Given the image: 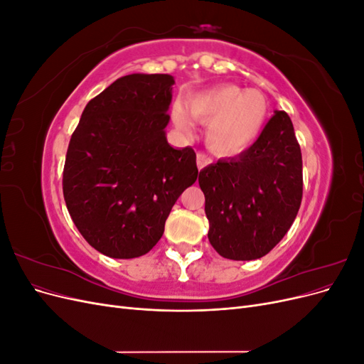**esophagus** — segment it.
<instances>
[{
  "label": "esophagus",
  "mask_w": 364,
  "mask_h": 364,
  "mask_svg": "<svg viewBox=\"0 0 364 364\" xmlns=\"http://www.w3.org/2000/svg\"><path fill=\"white\" fill-rule=\"evenodd\" d=\"M211 162H213V159L209 158L208 155H205V153H202V151H197V168L202 170Z\"/></svg>",
  "instance_id": "34e87169"
}]
</instances>
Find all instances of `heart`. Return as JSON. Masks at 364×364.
I'll return each mask as SVG.
<instances>
[{
  "mask_svg": "<svg viewBox=\"0 0 364 364\" xmlns=\"http://www.w3.org/2000/svg\"><path fill=\"white\" fill-rule=\"evenodd\" d=\"M186 111L206 124L205 141L218 156H237L247 150L266 124L269 105L255 90H241L234 85H218L191 95ZM185 109H174V123L182 132L193 130V121Z\"/></svg>",
  "mask_w": 364,
  "mask_h": 364,
  "instance_id": "b5f03b06",
  "label": "heart"
}]
</instances>
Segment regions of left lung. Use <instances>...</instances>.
I'll return each instance as SVG.
<instances>
[{
    "label": "left lung",
    "instance_id": "left-lung-1",
    "mask_svg": "<svg viewBox=\"0 0 364 364\" xmlns=\"http://www.w3.org/2000/svg\"><path fill=\"white\" fill-rule=\"evenodd\" d=\"M211 246L228 259L261 258L287 234L302 202V155L291 119L277 111L253 144L199 173Z\"/></svg>",
    "mask_w": 364,
    "mask_h": 364
}]
</instances>
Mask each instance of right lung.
Wrapping results in <instances>:
<instances>
[{"instance_id": "obj_1", "label": "right lung", "mask_w": 364, "mask_h": 364, "mask_svg": "<svg viewBox=\"0 0 364 364\" xmlns=\"http://www.w3.org/2000/svg\"><path fill=\"white\" fill-rule=\"evenodd\" d=\"M173 85L168 74L119 77L86 105L71 135L65 203L83 238L106 257L151 250L199 174L194 150L173 149L165 138Z\"/></svg>"}]
</instances>
